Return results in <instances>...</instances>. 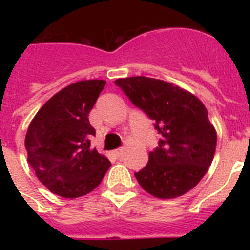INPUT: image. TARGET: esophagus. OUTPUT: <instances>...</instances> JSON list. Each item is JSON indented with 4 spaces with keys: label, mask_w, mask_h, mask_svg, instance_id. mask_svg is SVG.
<instances>
[{
    "label": "esophagus",
    "mask_w": 250,
    "mask_h": 250,
    "mask_svg": "<svg viewBox=\"0 0 250 250\" xmlns=\"http://www.w3.org/2000/svg\"><path fill=\"white\" fill-rule=\"evenodd\" d=\"M123 152H124V149L123 147H120V149H116V150H114V151H112V154H114L115 156H121L123 155Z\"/></svg>",
    "instance_id": "esophagus-1"
}]
</instances>
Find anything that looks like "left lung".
<instances>
[{
    "label": "left lung",
    "mask_w": 250,
    "mask_h": 250,
    "mask_svg": "<svg viewBox=\"0 0 250 250\" xmlns=\"http://www.w3.org/2000/svg\"><path fill=\"white\" fill-rule=\"evenodd\" d=\"M115 83L144 110L160 134L146 167L135 173L140 187L159 199H174L191 190L210 167L216 131L195 95L167 81L134 76Z\"/></svg>",
    "instance_id": "left-lung-1"
}]
</instances>
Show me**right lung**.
I'll return each mask as SVG.
<instances>
[{"mask_svg":"<svg viewBox=\"0 0 250 250\" xmlns=\"http://www.w3.org/2000/svg\"><path fill=\"white\" fill-rule=\"evenodd\" d=\"M105 85V80H83L66 86L31 120L25 139L28 163L51 193L68 199L86 195L111 167L90 146L95 129L89 114Z\"/></svg>","mask_w":250,"mask_h":250,"instance_id":"1","label":"right lung"}]
</instances>
